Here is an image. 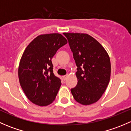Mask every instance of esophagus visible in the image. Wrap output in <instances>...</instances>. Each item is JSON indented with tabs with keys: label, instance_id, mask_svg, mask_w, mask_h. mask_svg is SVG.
I'll return each instance as SVG.
<instances>
[{
	"label": "esophagus",
	"instance_id": "obj_1",
	"mask_svg": "<svg viewBox=\"0 0 131 131\" xmlns=\"http://www.w3.org/2000/svg\"><path fill=\"white\" fill-rule=\"evenodd\" d=\"M63 80H65L66 79H67V75H64V76L63 77Z\"/></svg>",
	"mask_w": 131,
	"mask_h": 131
}]
</instances>
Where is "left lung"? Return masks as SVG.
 <instances>
[{
  "label": "left lung",
  "mask_w": 131,
  "mask_h": 131,
  "mask_svg": "<svg viewBox=\"0 0 131 131\" xmlns=\"http://www.w3.org/2000/svg\"><path fill=\"white\" fill-rule=\"evenodd\" d=\"M77 67L78 82L71 89L75 101L83 105L97 102L110 82L111 64L104 47L85 34L64 33Z\"/></svg>",
  "instance_id": "8db88e82"
}]
</instances>
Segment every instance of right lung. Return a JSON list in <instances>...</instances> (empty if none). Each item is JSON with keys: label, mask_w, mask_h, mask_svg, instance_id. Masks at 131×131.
<instances>
[{"label": "right lung", "mask_w": 131, "mask_h": 131, "mask_svg": "<svg viewBox=\"0 0 131 131\" xmlns=\"http://www.w3.org/2000/svg\"><path fill=\"white\" fill-rule=\"evenodd\" d=\"M67 40L59 34L40 35L25 49L19 62L18 77L28 100L39 106L54 101L61 82L53 73L51 59Z\"/></svg>", "instance_id": "obj_1"}]
</instances>
